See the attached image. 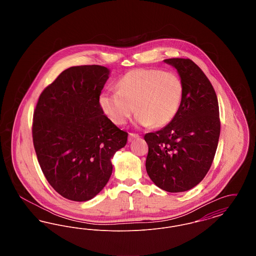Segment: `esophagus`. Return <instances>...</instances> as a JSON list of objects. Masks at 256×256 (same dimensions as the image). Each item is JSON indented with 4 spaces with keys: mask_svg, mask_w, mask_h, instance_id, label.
Segmentation results:
<instances>
[{
    "mask_svg": "<svg viewBox=\"0 0 256 256\" xmlns=\"http://www.w3.org/2000/svg\"><path fill=\"white\" fill-rule=\"evenodd\" d=\"M138 137H139V135H138V134H132V132H130V134H128V141H130V142H132L134 139H135V138H138Z\"/></svg>",
    "mask_w": 256,
    "mask_h": 256,
    "instance_id": "obj_1",
    "label": "esophagus"
}]
</instances>
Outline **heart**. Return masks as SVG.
<instances>
[{"label":"heart","instance_id":"heart-1","mask_svg":"<svg viewBox=\"0 0 256 256\" xmlns=\"http://www.w3.org/2000/svg\"><path fill=\"white\" fill-rule=\"evenodd\" d=\"M118 91L106 90L100 96V106L116 124H124L134 112L143 126H163L176 117L182 100L183 82L172 72L156 69H134L117 82Z\"/></svg>","mask_w":256,"mask_h":256}]
</instances>
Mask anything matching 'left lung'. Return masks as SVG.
I'll use <instances>...</instances> for the list:
<instances>
[{
	"instance_id": "obj_1",
	"label": "left lung",
	"mask_w": 256,
	"mask_h": 256,
	"mask_svg": "<svg viewBox=\"0 0 256 256\" xmlns=\"http://www.w3.org/2000/svg\"><path fill=\"white\" fill-rule=\"evenodd\" d=\"M183 82L182 100L166 126L144 137L146 170L156 186L170 193L192 189L206 176L216 154L220 122L215 90L189 58H169Z\"/></svg>"
}]
</instances>
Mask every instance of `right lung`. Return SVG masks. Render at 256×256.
Wrapping results in <instances>:
<instances>
[{
    "label": "right lung",
    "mask_w": 256,
    "mask_h": 256,
    "mask_svg": "<svg viewBox=\"0 0 256 256\" xmlns=\"http://www.w3.org/2000/svg\"><path fill=\"white\" fill-rule=\"evenodd\" d=\"M110 69L70 67L47 86L34 113L32 139L41 170L60 195L74 202L97 196L112 174L111 158L128 132L104 115L100 95Z\"/></svg>",
    "instance_id": "1"
}]
</instances>
